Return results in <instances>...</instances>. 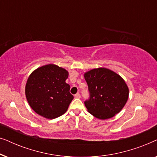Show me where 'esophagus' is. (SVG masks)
Masks as SVG:
<instances>
[{
  "label": "esophagus",
  "mask_w": 157,
  "mask_h": 157,
  "mask_svg": "<svg viewBox=\"0 0 157 157\" xmlns=\"http://www.w3.org/2000/svg\"><path fill=\"white\" fill-rule=\"evenodd\" d=\"M74 96H75V98H81V95H80V94H79V93L75 94Z\"/></svg>",
  "instance_id": "1"
}]
</instances>
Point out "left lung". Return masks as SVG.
I'll use <instances>...</instances> for the list:
<instances>
[{"instance_id":"obj_1","label":"left lung","mask_w":157,"mask_h":157,"mask_svg":"<svg viewBox=\"0 0 157 157\" xmlns=\"http://www.w3.org/2000/svg\"><path fill=\"white\" fill-rule=\"evenodd\" d=\"M89 98L84 104L89 112L99 119H108L119 113L128 98V89L119 74L105 68L84 74Z\"/></svg>"}]
</instances>
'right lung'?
Returning <instances> with one entry per match:
<instances>
[{
	"label": "right lung",
	"instance_id": "obj_1",
	"mask_svg": "<svg viewBox=\"0 0 157 157\" xmlns=\"http://www.w3.org/2000/svg\"><path fill=\"white\" fill-rule=\"evenodd\" d=\"M68 72L54 64L33 71L25 85V96L32 109L38 115L53 119L66 113L74 98L66 83Z\"/></svg>",
	"mask_w": 157,
	"mask_h": 157
}]
</instances>
